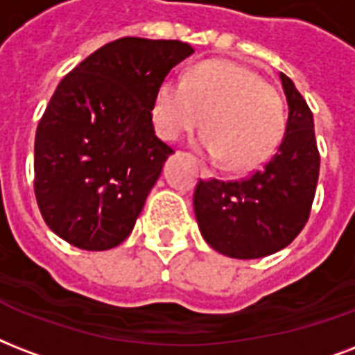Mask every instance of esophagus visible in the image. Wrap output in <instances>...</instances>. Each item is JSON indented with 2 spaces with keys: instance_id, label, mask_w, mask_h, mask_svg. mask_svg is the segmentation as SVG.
Returning a JSON list of instances; mask_svg holds the SVG:
<instances>
[{
  "instance_id": "obj_1",
  "label": "esophagus",
  "mask_w": 355,
  "mask_h": 355,
  "mask_svg": "<svg viewBox=\"0 0 355 355\" xmlns=\"http://www.w3.org/2000/svg\"><path fill=\"white\" fill-rule=\"evenodd\" d=\"M200 166H202V174L205 175V178H211V175H213V174H211V170H209L207 166H205V164L200 163Z\"/></svg>"
}]
</instances>
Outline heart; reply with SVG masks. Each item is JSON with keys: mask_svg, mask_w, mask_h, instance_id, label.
Instances as JSON below:
<instances>
[{"mask_svg": "<svg viewBox=\"0 0 355 355\" xmlns=\"http://www.w3.org/2000/svg\"><path fill=\"white\" fill-rule=\"evenodd\" d=\"M153 123L166 140L196 129L200 144L233 172L257 168L285 131V105L259 73L232 60H207L192 68L185 81L166 78L155 90Z\"/></svg>", "mask_w": 355, "mask_h": 355, "instance_id": "1", "label": "heart"}]
</instances>
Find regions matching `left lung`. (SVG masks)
Returning a JSON list of instances; mask_svg holds the SVG:
<instances>
[{
  "label": "left lung",
  "mask_w": 355,
  "mask_h": 355,
  "mask_svg": "<svg viewBox=\"0 0 355 355\" xmlns=\"http://www.w3.org/2000/svg\"><path fill=\"white\" fill-rule=\"evenodd\" d=\"M279 78L289 120L276 153L248 178L200 180L194 191L200 232L227 257L257 259L285 248L311 213L320 168L313 112L295 83Z\"/></svg>",
  "instance_id": "8db88e82"
}]
</instances>
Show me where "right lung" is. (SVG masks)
I'll list each match as a JSON object with an SVG mask.
<instances>
[{"mask_svg":"<svg viewBox=\"0 0 355 355\" xmlns=\"http://www.w3.org/2000/svg\"><path fill=\"white\" fill-rule=\"evenodd\" d=\"M194 49L123 37L66 73L35 135V196L44 222L81 250L128 237L174 150L155 137L152 105Z\"/></svg>","mask_w":355,"mask_h":355,"instance_id":"right-lung-1","label":"right lung"}]
</instances>
